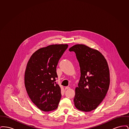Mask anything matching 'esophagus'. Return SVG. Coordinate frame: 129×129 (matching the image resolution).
Here are the masks:
<instances>
[{
  "instance_id": "obj_1",
  "label": "esophagus",
  "mask_w": 129,
  "mask_h": 129,
  "mask_svg": "<svg viewBox=\"0 0 129 129\" xmlns=\"http://www.w3.org/2000/svg\"><path fill=\"white\" fill-rule=\"evenodd\" d=\"M70 88V87L69 86H66V87H65V90H67V89H69Z\"/></svg>"
}]
</instances>
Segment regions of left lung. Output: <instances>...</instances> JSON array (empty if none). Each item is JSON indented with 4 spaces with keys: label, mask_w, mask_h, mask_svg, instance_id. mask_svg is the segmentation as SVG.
Listing matches in <instances>:
<instances>
[{
    "label": "left lung",
    "mask_w": 129,
    "mask_h": 129,
    "mask_svg": "<svg viewBox=\"0 0 129 129\" xmlns=\"http://www.w3.org/2000/svg\"><path fill=\"white\" fill-rule=\"evenodd\" d=\"M69 50L75 52L81 72L78 87L75 88L74 105L82 111L94 110L105 98L109 87L107 61L98 50L84 44H76Z\"/></svg>",
    "instance_id": "1"
}]
</instances>
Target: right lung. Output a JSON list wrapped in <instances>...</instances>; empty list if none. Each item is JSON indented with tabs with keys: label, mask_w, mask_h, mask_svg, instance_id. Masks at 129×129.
Returning <instances> with one entry per match:
<instances>
[{
	"label": "right lung",
	"mask_w": 129,
	"mask_h": 129,
	"mask_svg": "<svg viewBox=\"0 0 129 129\" xmlns=\"http://www.w3.org/2000/svg\"><path fill=\"white\" fill-rule=\"evenodd\" d=\"M68 44H53L38 50L31 56L25 74L26 90L32 102L44 112L57 108L61 94L55 82L56 68Z\"/></svg>",
	"instance_id": "add662e5"
}]
</instances>
